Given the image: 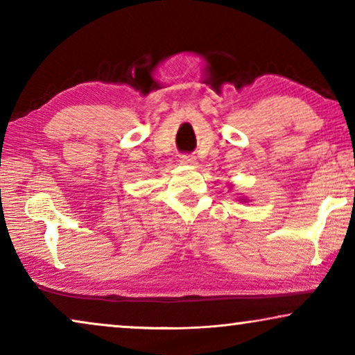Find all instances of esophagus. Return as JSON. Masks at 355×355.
<instances>
[{
	"mask_svg": "<svg viewBox=\"0 0 355 355\" xmlns=\"http://www.w3.org/2000/svg\"><path fill=\"white\" fill-rule=\"evenodd\" d=\"M181 163L182 164H193L196 163V157H193V155H189V153L181 155Z\"/></svg>",
	"mask_w": 355,
	"mask_h": 355,
	"instance_id": "esophagus-1",
	"label": "esophagus"
}]
</instances>
